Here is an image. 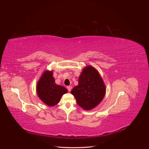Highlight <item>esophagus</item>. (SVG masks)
<instances>
[{"label": "esophagus", "mask_w": 149, "mask_h": 149, "mask_svg": "<svg viewBox=\"0 0 149 149\" xmlns=\"http://www.w3.org/2000/svg\"><path fill=\"white\" fill-rule=\"evenodd\" d=\"M67 89H68V91L69 92H70L71 91L72 86H67Z\"/></svg>", "instance_id": "34e87169"}]
</instances>
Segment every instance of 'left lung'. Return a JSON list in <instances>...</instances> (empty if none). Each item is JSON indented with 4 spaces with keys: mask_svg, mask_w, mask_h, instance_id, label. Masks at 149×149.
<instances>
[{
    "mask_svg": "<svg viewBox=\"0 0 149 149\" xmlns=\"http://www.w3.org/2000/svg\"><path fill=\"white\" fill-rule=\"evenodd\" d=\"M105 93L106 87L102 79L92 66L84 68L79 76L78 85L71 91L78 104L86 110L93 109L100 103Z\"/></svg>",
    "mask_w": 149,
    "mask_h": 149,
    "instance_id": "1",
    "label": "left lung"
}]
</instances>
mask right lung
I'll return each instance as SVG.
<instances>
[{
	"label": "right lung",
	"mask_w": 149,
	"mask_h": 149,
	"mask_svg": "<svg viewBox=\"0 0 149 149\" xmlns=\"http://www.w3.org/2000/svg\"><path fill=\"white\" fill-rule=\"evenodd\" d=\"M37 91L38 97L44 103L53 106L60 102L61 97L68 91L62 86L56 84L52 71H47L38 82Z\"/></svg>",
	"instance_id": "add662e5"
}]
</instances>
